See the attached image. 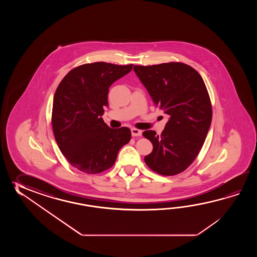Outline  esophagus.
Returning a JSON list of instances; mask_svg holds the SVG:
<instances>
[{
    "label": "esophagus",
    "instance_id": "34e87169",
    "mask_svg": "<svg viewBox=\"0 0 257 257\" xmlns=\"http://www.w3.org/2000/svg\"><path fill=\"white\" fill-rule=\"evenodd\" d=\"M142 131H140V130H138V128H135V127H132V128H131V134H132V136L133 137L142 136Z\"/></svg>",
    "mask_w": 257,
    "mask_h": 257
}]
</instances>
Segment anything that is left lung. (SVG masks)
I'll list each match as a JSON object with an SVG mask.
<instances>
[{
    "mask_svg": "<svg viewBox=\"0 0 257 257\" xmlns=\"http://www.w3.org/2000/svg\"><path fill=\"white\" fill-rule=\"evenodd\" d=\"M155 105L170 118L161 135L146 131L142 135L153 143L144 161L153 172L175 175L197 158L212 119V106L202 77L191 66L168 62L134 66Z\"/></svg>",
    "mask_w": 257,
    "mask_h": 257,
    "instance_id": "1",
    "label": "left lung"
}]
</instances>
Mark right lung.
<instances>
[{
	"instance_id": "1",
	"label": "right lung",
	"mask_w": 257,
	"mask_h": 257,
	"mask_svg": "<svg viewBox=\"0 0 257 257\" xmlns=\"http://www.w3.org/2000/svg\"><path fill=\"white\" fill-rule=\"evenodd\" d=\"M133 64L93 62L69 71L55 92L51 123L60 152L74 168L94 175L115 164L128 143V127L111 128L102 115L110 85L125 76Z\"/></svg>"
}]
</instances>
